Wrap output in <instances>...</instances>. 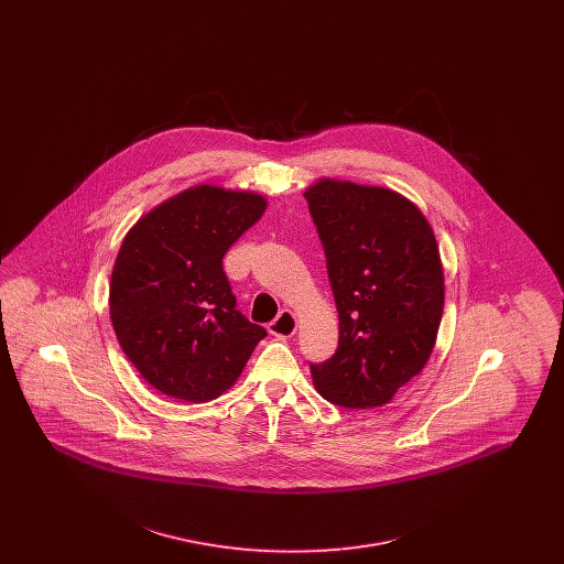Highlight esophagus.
Here are the masks:
<instances>
[{
	"instance_id": "esophagus-1",
	"label": "esophagus",
	"mask_w": 564,
	"mask_h": 564,
	"mask_svg": "<svg viewBox=\"0 0 564 564\" xmlns=\"http://www.w3.org/2000/svg\"><path fill=\"white\" fill-rule=\"evenodd\" d=\"M295 329H297V319L292 311H281L279 317L269 325L270 334L276 338H290L294 336Z\"/></svg>"
}]
</instances>
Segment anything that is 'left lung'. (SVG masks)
Listing matches in <instances>:
<instances>
[{"label": "left lung", "instance_id": "1", "mask_svg": "<svg viewBox=\"0 0 564 564\" xmlns=\"http://www.w3.org/2000/svg\"><path fill=\"white\" fill-rule=\"evenodd\" d=\"M338 308L336 352L311 364L317 391L343 408H378L421 375L444 311V270L430 221L393 189L319 180L304 192Z\"/></svg>", "mask_w": 564, "mask_h": 564}]
</instances>
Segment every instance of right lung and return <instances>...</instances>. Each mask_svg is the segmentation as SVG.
Returning <instances> with one entry per match:
<instances>
[{"label":"right lung","mask_w":564,"mask_h":564,"mask_svg":"<svg viewBox=\"0 0 564 564\" xmlns=\"http://www.w3.org/2000/svg\"><path fill=\"white\" fill-rule=\"evenodd\" d=\"M264 212L260 194L203 184L143 215L120 245L109 285L111 325L137 372L164 395L192 403L219 398L267 336L237 311L221 267Z\"/></svg>","instance_id":"add662e5"}]
</instances>
